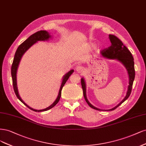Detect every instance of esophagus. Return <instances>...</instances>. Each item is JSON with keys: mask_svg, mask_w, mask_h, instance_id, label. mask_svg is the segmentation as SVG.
Instances as JSON below:
<instances>
[{"mask_svg": "<svg viewBox=\"0 0 146 146\" xmlns=\"http://www.w3.org/2000/svg\"><path fill=\"white\" fill-rule=\"evenodd\" d=\"M76 69V72L78 73H82V72H84V68L81 66H80V65L78 66Z\"/></svg>", "mask_w": 146, "mask_h": 146, "instance_id": "esophagus-1", "label": "esophagus"}]
</instances>
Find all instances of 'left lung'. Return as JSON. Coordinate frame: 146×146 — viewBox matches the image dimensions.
Listing matches in <instances>:
<instances>
[{
  "label": "left lung",
  "instance_id": "1",
  "mask_svg": "<svg viewBox=\"0 0 146 146\" xmlns=\"http://www.w3.org/2000/svg\"><path fill=\"white\" fill-rule=\"evenodd\" d=\"M109 39L111 42V45L101 51V53L103 57L106 58L107 59H116L122 64L124 65V66L125 67L127 71L129 74V86H128V90L127 92V94L125 98L123 99L119 104H117L116 107H113V109L109 110H101L100 109L93 106L91 104L89 101H88L87 96H86V82L84 81V79L83 78H81V86L83 90V94L84 97L85 98L86 101L88 104V105L90 106L91 108L93 109H95L97 110H114L116 109L117 107H119L122 103H123L127 99L131 92V88H132V86L133 81L135 79V67H134V59L133 58V56L130 53V51L128 50V48L126 47L125 45H124L122 41L119 39L117 37L114 35H109Z\"/></svg>",
  "mask_w": 146,
  "mask_h": 146
}]
</instances>
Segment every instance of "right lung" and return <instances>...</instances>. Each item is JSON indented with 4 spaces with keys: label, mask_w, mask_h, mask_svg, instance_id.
<instances>
[{
    "label": "right lung",
    "mask_w": 146,
    "mask_h": 146,
    "mask_svg": "<svg viewBox=\"0 0 146 146\" xmlns=\"http://www.w3.org/2000/svg\"><path fill=\"white\" fill-rule=\"evenodd\" d=\"M51 36L50 35L49 33L46 31H44V30L39 31L35 33H34L33 35H31L29 37V38H28L27 40H25L22 44H21L19 46H18V48L16 51L15 57H14L13 62L12 66H11V76H12V80H13V85L14 90H15L16 96L17 97L19 100L23 104L25 105L28 108H29L30 109H31L33 111H37V112L48 110L58 104V102H59V101L60 100V98L61 96V91H62V89L64 86L67 81V80L68 79L69 77L70 76V75H71L74 72L73 70H71L67 73H66L64 75V76L63 77V79H62V83H61V86H60V87L59 89V92L58 96L57 98H56V100H55V101L50 106L46 108V109H42V110H36V109H33V108L29 107L27 104H26L25 103L23 102V101L22 100L21 98L20 97L19 95L18 89H17V86L16 74H17V68L19 67V62L21 60L22 56L28 50H29L31 47L33 45L35 44L37 41L47 40L50 38H51Z\"/></svg>",
    "instance_id": "1"
}]
</instances>
